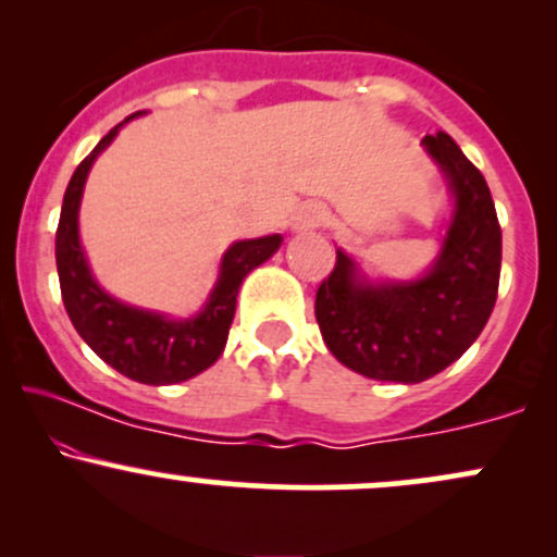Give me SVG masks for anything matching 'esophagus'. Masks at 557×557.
<instances>
[{
	"instance_id": "obj_1",
	"label": "esophagus",
	"mask_w": 557,
	"mask_h": 557,
	"mask_svg": "<svg viewBox=\"0 0 557 557\" xmlns=\"http://www.w3.org/2000/svg\"><path fill=\"white\" fill-rule=\"evenodd\" d=\"M322 222V209L314 207V203H304V207L296 209L293 214V227L304 230V227H317Z\"/></svg>"
}]
</instances>
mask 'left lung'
<instances>
[{
  "label": "left lung",
  "mask_w": 557,
  "mask_h": 557,
  "mask_svg": "<svg viewBox=\"0 0 557 557\" xmlns=\"http://www.w3.org/2000/svg\"><path fill=\"white\" fill-rule=\"evenodd\" d=\"M421 146L445 175L453 201L437 257L413 280H372L337 248L314 306L324 343L343 367L403 385L430 380L471 348L495 306L503 259L482 172L443 131Z\"/></svg>",
  "instance_id": "left-lung-1"
}]
</instances>
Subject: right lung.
<instances>
[{
    "mask_svg": "<svg viewBox=\"0 0 557 557\" xmlns=\"http://www.w3.org/2000/svg\"><path fill=\"white\" fill-rule=\"evenodd\" d=\"M140 114L146 112L131 114L125 123ZM125 123L114 125L70 177L54 240L57 274H60L62 300H65L70 322L101 361L110 363L127 380L144 382V385H175V382L201 374L220 359L235 317L240 283L248 272L277 253V248L283 246V235L272 233L261 238L235 240L222 253L220 274L209 290L207 304L194 317L177 319L162 311L138 309L110 296L88 264L86 248L81 243L78 212L83 188H86L96 157L112 144Z\"/></svg>",
    "mask_w": 557,
    "mask_h": 557,
    "instance_id": "right-lung-1",
    "label": "right lung"
}]
</instances>
